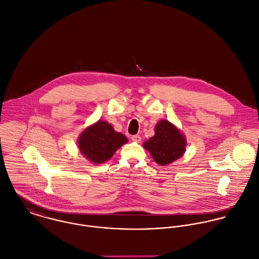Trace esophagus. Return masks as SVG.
<instances>
[{"mask_svg": "<svg viewBox=\"0 0 259 259\" xmlns=\"http://www.w3.org/2000/svg\"><path fill=\"white\" fill-rule=\"evenodd\" d=\"M131 139L135 143H140V141H141V137L139 135H134V136L131 137Z\"/></svg>", "mask_w": 259, "mask_h": 259, "instance_id": "obj_1", "label": "esophagus"}]
</instances>
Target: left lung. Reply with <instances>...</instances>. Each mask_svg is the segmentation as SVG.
<instances>
[{
	"mask_svg": "<svg viewBox=\"0 0 259 259\" xmlns=\"http://www.w3.org/2000/svg\"><path fill=\"white\" fill-rule=\"evenodd\" d=\"M185 135L168 120L162 119L155 126V134L143 143L157 164L166 166L181 158L186 151Z\"/></svg>",
	"mask_w": 259,
	"mask_h": 259,
	"instance_id": "1",
	"label": "left lung"
}]
</instances>
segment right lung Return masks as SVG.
I'll list each match as a JSON object with an SVG mask.
<instances>
[{
  "label": "right lung",
  "mask_w": 259,
  "mask_h": 259,
  "mask_svg": "<svg viewBox=\"0 0 259 259\" xmlns=\"http://www.w3.org/2000/svg\"><path fill=\"white\" fill-rule=\"evenodd\" d=\"M128 142L126 136L116 132L113 126L104 120L88 126L78 137V148L82 155L94 164L110 160L115 152Z\"/></svg>",
  "instance_id": "right-lung-1"
}]
</instances>
